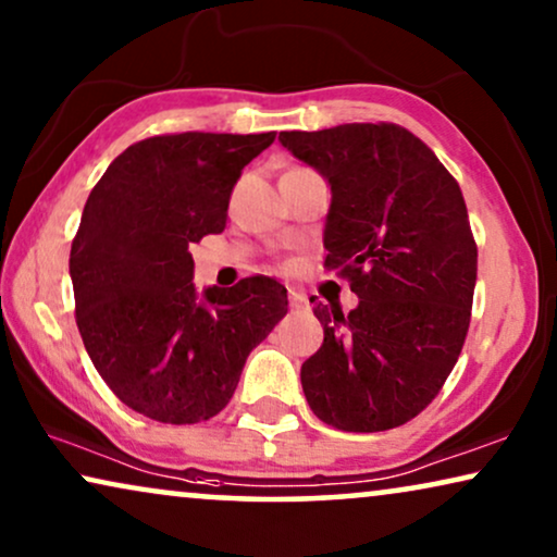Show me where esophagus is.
Segmentation results:
<instances>
[{
    "mask_svg": "<svg viewBox=\"0 0 557 557\" xmlns=\"http://www.w3.org/2000/svg\"><path fill=\"white\" fill-rule=\"evenodd\" d=\"M288 304H292V309H304L307 307V296L296 292V288H288Z\"/></svg>",
    "mask_w": 557,
    "mask_h": 557,
    "instance_id": "1",
    "label": "esophagus"
}]
</instances>
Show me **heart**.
Instances as JSON below:
<instances>
[{
    "label": "heart",
    "mask_w": 557,
    "mask_h": 557,
    "mask_svg": "<svg viewBox=\"0 0 557 557\" xmlns=\"http://www.w3.org/2000/svg\"><path fill=\"white\" fill-rule=\"evenodd\" d=\"M296 170H304V166H294V170H288V172H296Z\"/></svg>",
    "instance_id": "obj_1"
}]
</instances>
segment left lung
<instances>
[{
    "label": "left lung",
    "mask_w": 557,
    "mask_h": 557,
    "mask_svg": "<svg viewBox=\"0 0 557 557\" xmlns=\"http://www.w3.org/2000/svg\"><path fill=\"white\" fill-rule=\"evenodd\" d=\"M278 141L332 185L326 265L360 304L314 301L324 326L301 387L339 431L398 429L436 398L471 322L476 240L459 182L398 124L281 132Z\"/></svg>",
    "instance_id": "left-lung-1"
}]
</instances>
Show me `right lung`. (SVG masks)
Segmentation results:
<instances>
[{"label":"right lung","instance_id":"obj_1","mask_svg":"<svg viewBox=\"0 0 557 557\" xmlns=\"http://www.w3.org/2000/svg\"><path fill=\"white\" fill-rule=\"evenodd\" d=\"M276 134H159L113 159L71 246L75 324L98 375L159 423L218 416L250 349L288 311L276 278L248 276L200 299L189 246L223 233L243 166Z\"/></svg>","mask_w":557,"mask_h":557}]
</instances>
